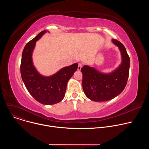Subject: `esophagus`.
Segmentation results:
<instances>
[{
  "label": "esophagus",
  "instance_id": "esophagus-1",
  "mask_svg": "<svg viewBox=\"0 0 149 149\" xmlns=\"http://www.w3.org/2000/svg\"><path fill=\"white\" fill-rule=\"evenodd\" d=\"M82 65H83V64H82V63H79L78 67V71H80V70H81V69Z\"/></svg>",
  "mask_w": 149,
  "mask_h": 149
}]
</instances>
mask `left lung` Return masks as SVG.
Here are the masks:
<instances>
[{
	"label": "left lung",
	"mask_w": 149,
	"mask_h": 149,
	"mask_svg": "<svg viewBox=\"0 0 149 149\" xmlns=\"http://www.w3.org/2000/svg\"><path fill=\"white\" fill-rule=\"evenodd\" d=\"M111 41L121 53V62L117 68L109 73L101 72L87 65L81 68L83 91L94 101H107L115 98L124 90L128 80L130 58L120 42L116 39Z\"/></svg>",
	"instance_id": "obj_1"
}]
</instances>
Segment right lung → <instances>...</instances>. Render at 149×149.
<instances>
[{
	"label": "right lung",
	"mask_w": 149,
	"mask_h": 149,
	"mask_svg": "<svg viewBox=\"0 0 149 149\" xmlns=\"http://www.w3.org/2000/svg\"><path fill=\"white\" fill-rule=\"evenodd\" d=\"M40 32L25 47L21 59L20 74L25 86L30 94L39 102L53 105L64 98L67 82L77 70L78 63L65 67L50 76L41 75L36 69L32 60V54L38 41L45 33Z\"/></svg>",
	"instance_id": "right-lung-1"
}]
</instances>
